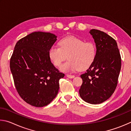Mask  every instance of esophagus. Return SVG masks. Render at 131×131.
I'll list each match as a JSON object with an SVG mask.
<instances>
[{
	"label": "esophagus",
	"mask_w": 131,
	"mask_h": 131,
	"mask_svg": "<svg viewBox=\"0 0 131 131\" xmlns=\"http://www.w3.org/2000/svg\"><path fill=\"white\" fill-rule=\"evenodd\" d=\"M67 77L68 78L72 79V78H74L75 76H74V75H67Z\"/></svg>",
	"instance_id": "obj_1"
}]
</instances>
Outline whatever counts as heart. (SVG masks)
<instances>
[{"label": "heart", "mask_w": 131, "mask_h": 131, "mask_svg": "<svg viewBox=\"0 0 131 131\" xmlns=\"http://www.w3.org/2000/svg\"><path fill=\"white\" fill-rule=\"evenodd\" d=\"M59 47L52 46L48 52L54 66H60L68 55V60L60 67L61 71L70 72L88 69L94 61L97 49L94 43L85 42L76 37H68L59 42Z\"/></svg>", "instance_id": "b5f03b06"}]
</instances>
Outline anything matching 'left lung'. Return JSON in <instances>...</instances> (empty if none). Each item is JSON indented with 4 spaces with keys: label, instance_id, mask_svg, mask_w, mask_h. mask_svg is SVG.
I'll list each match as a JSON object with an SVG mask.
<instances>
[{
    "label": "left lung",
    "instance_id": "8db88e82",
    "mask_svg": "<svg viewBox=\"0 0 131 131\" xmlns=\"http://www.w3.org/2000/svg\"><path fill=\"white\" fill-rule=\"evenodd\" d=\"M89 33L94 40L97 55L91 66L81 75L83 83L79 91L85 102L99 104L109 99L115 90L121 60L114 38L98 30L91 29Z\"/></svg>",
    "mask_w": 131,
    "mask_h": 131
}]
</instances>
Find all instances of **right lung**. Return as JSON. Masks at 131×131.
I'll list each match as a JSON object with an SVG mask.
<instances>
[{
	"label": "right lung",
	"mask_w": 131,
	"mask_h": 131,
	"mask_svg": "<svg viewBox=\"0 0 131 131\" xmlns=\"http://www.w3.org/2000/svg\"><path fill=\"white\" fill-rule=\"evenodd\" d=\"M57 40L54 34L35 31L18 41L10 59L16 89L23 100L36 107L50 104L56 97L59 80L64 77L48 54Z\"/></svg>",
	"instance_id": "obj_1"
}]
</instances>
